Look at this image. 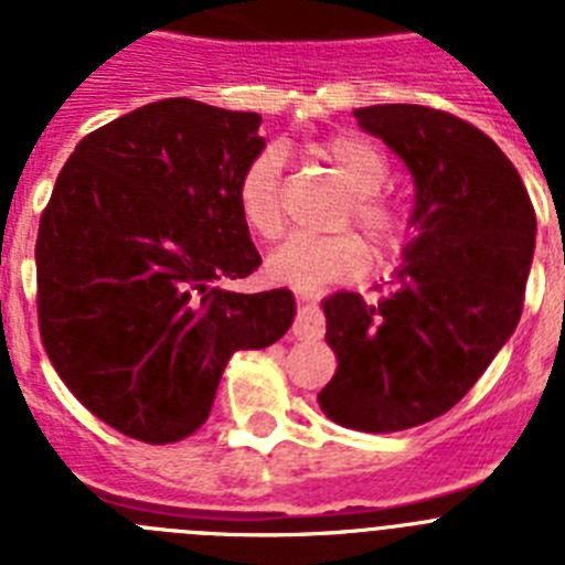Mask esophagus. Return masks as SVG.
Wrapping results in <instances>:
<instances>
[{
    "label": "esophagus",
    "instance_id": "esophagus-1",
    "mask_svg": "<svg viewBox=\"0 0 565 565\" xmlns=\"http://www.w3.org/2000/svg\"><path fill=\"white\" fill-rule=\"evenodd\" d=\"M291 331L297 339H322V333H326V317H322V311L317 306H302L297 319H294Z\"/></svg>",
    "mask_w": 565,
    "mask_h": 565
}]
</instances>
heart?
<instances>
[{
	"label": "heart",
	"instance_id": "obj_1",
	"mask_svg": "<svg viewBox=\"0 0 565 565\" xmlns=\"http://www.w3.org/2000/svg\"><path fill=\"white\" fill-rule=\"evenodd\" d=\"M319 161L337 172L348 186L342 223H356L379 254H391L407 237V214L379 189L387 181L384 154L359 135L339 132L313 147ZM237 212L252 234L274 239L286 226V189L282 158L277 149L254 154L237 181ZM371 266V252L356 232L308 234L299 232L268 257V274L302 291H317L331 282H344Z\"/></svg>",
	"mask_w": 565,
	"mask_h": 565
}]
</instances>
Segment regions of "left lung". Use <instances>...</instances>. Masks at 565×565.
<instances>
[{
	"label": "left lung",
	"instance_id": "8db88e82",
	"mask_svg": "<svg viewBox=\"0 0 565 565\" xmlns=\"http://www.w3.org/2000/svg\"><path fill=\"white\" fill-rule=\"evenodd\" d=\"M353 115L411 169L418 234L382 299H322L339 367L317 398L351 430H411L456 407L515 333L537 221L518 169L472 124L422 104Z\"/></svg>",
	"mask_w": 565,
	"mask_h": 565
}]
</instances>
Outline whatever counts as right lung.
<instances>
[{
    "instance_id": "add662e5",
    "label": "right lung",
    "mask_w": 565,
    "mask_h": 565,
    "mask_svg": "<svg viewBox=\"0 0 565 565\" xmlns=\"http://www.w3.org/2000/svg\"><path fill=\"white\" fill-rule=\"evenodd\" d=\"M259 124L163 98L89 132L58 172L36 239L39 331L70 393L124 436H192L232 353L291 328L288 288H221L263 263L237 212Z\"/></svg>"
}]
</instances>
